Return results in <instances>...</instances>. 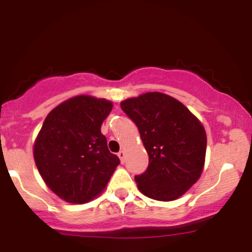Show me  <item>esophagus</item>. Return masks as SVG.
<instances>
[{"label":"esophagus","mask_w":252,"mask_h":252,"mask_svg":"<svg viewBox=\"0 0 252 252\" xmlns=\"http://www.w3.org/2000/svg\"><path fill=\"white\" fill-rule=\"evenodd\" d=\"M117 155H118V158H120L121 162H122V163L126 162V152H124V150H121V152L118 153Z\"/></svg>","instance_id":"esophagus-1"}]
</instances>
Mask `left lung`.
I'll return each instance as SVG.
<instances>
[{"instance_id":"left-lung-1","label":"left lung","mask_w":252,"mask_h":252,"mask_svg":"<svg viewBox=\"0 0 252 252\" xmlns=\"http://www.w3.org/2000/svg\"><path fill=\"white\" fill-rule=\"evenodd\" d=\"M134 121L149 155L148 168L135 178L137 189L158 201L176 200L200 178L206 131L181 102L162 92H146L121 102Z\"/></svg>"}]
</instances>
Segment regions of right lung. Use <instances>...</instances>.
Instances as JSON below:
<instances>
[{
    "mask_svg": "<svg viewBox=\"0 0 252 252\" xmlns=\"http://www.w3.org/2000/svg\"><path fill=\"white\" fill-rule=\"evenodd\" d=\"M111 100L79 94L56 106L45 118L33 146L34 161L54 194L85 204L105 189L120 164L100 132Z\"/></svg>",
    "mask_w": 252,
    "mask_h": 252,
    "instance_id": "right-lung-1",
    "label": "right lung"
}]
</instances>
